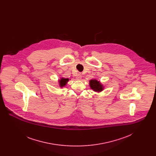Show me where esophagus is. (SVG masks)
Masks as SVG:
<instances>
[{
	"label": "esophagus",
	"mask_w": 156,
	"mask_h": 156,
	"mask_svg": "<svg viewBox=\"0 0 156 156\" xmlns=\"http://www.w3.org/2000/svg\"><path fill=\"white\" fill-rule=\"evenodd\" d=\"M76 80H81L82 78V75L81 73H79V74H78L77 75V76H76Z\"/></svg>",
	"instance_id": "esophagus-1"
}]
</instances>
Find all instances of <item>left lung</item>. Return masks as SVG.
Listing matches in <instances>:
<instances>
[{
    "label": "left lung",
    "instance_id": "obj_1",
    "mask_svg": "<svg viewBox=\"0 0 156 156\" xmlns=\"http://www.w3.org/2000/svg\"><path fill=\"white\" fill-rule=\"evenodd\" d=\"M89 86L91 89L97 92H100L104 89V86L100 82L97 81L95 79L89 81Z\"/></svg>",
    "mask_w": 156,
    "mask_h": 156
}]
</instances>
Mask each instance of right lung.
<instances>
[{"label":"right lung","mask_w":156,"mask_h":156,"mask_svg":"<svg viewBox=\"0 0 156 156\" xmlns=\"http://www.w3.org/2000/svg\"><path fill=\"white\" fill-rule=\"evenodd\" d=\"M69 81L68 78H61V79L59 80V87L61 88H62L66 86L67 84V82Z\"/></svg>","instance_id":"right-lung-1"}]
</instances>
